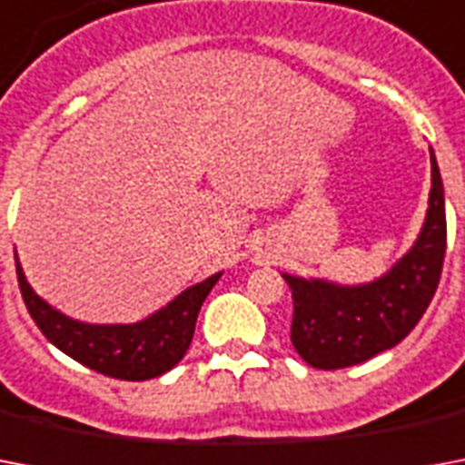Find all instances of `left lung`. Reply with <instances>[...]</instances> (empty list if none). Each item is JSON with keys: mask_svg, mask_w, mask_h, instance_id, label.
Segmentation results:
<instances>
[{"mask_svg": "<svg viewBox=\"0 0 465 465\" xmlns=\"http://www.w3.org/2000/svg\"><path fill=\"white\" fill-rule=\"evenodd\" d=\"M432 159L430 210L415 246L376 282L340 287L282 275L294 299L292 345L316 369H345L398 345L432 302L447 253L440 166Z\"/></svg>", "mask_w": 465, "mask_h": 465, "instance_id": "1", "label": "left lung"}]
</instances>
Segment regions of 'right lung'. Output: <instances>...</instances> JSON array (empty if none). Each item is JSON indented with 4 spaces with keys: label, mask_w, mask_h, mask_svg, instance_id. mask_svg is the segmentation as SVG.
Returning <instances> with one entry per match:
<instances>
[{
    "label": "right lung",
    "mask_w": 465,
    "mask_h": 465,
    "mask_svg": "<svg viewBox=\"0 0 465 465\" xmlns=\"http://www.w3.org/2000/svg\"><path fill=\"white\" fill-rule=\"evenodd\" d=\"M18 290L43 335L84 367L123 381H147L166 374L188 352L200 306L222 277L212 275L190 287L166 309L133 325H91L72 321L31 290L16 261Z\"/></svg>",
    "instance_id": "1"
}]
</instances>
